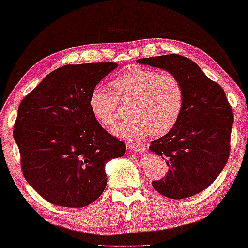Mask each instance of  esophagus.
I'll return each mask as SVG.
<instances>
[{"instance_id": "1", "label": "esophagus", "mask_w": 248, "mask_h": 248, "mask_svg": "<svg viewBox=\"0 0 248 248\" xmlns=\"http://www.w3.org/2000/svg\"><path fill=\"white\" fill-rule=\"evenodd\" d=\"M128 147L131 151L133 152H144L145 151V146L141 143H128Z\"/></svg>"}]
</instances>
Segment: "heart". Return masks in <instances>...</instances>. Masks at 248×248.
I'll return each instance as SVG.
<instances>
[{
	"instance_id": "heart-1",
	"label": "heart",
	"mask_w": 248,
	"mask_h": 248,
	"mask_svg": "<svg viewBox=\"0 0 248 248\" xmlns=\"http://www.w3.org/2000/svg\"><path fill=\"white\" fill-rule=\"evenodd\" d=\"M112 84L116 93L104 86H96L89 105L95 119L108 127L119 119V97L134 100L129 111L132 119L113 129L116 136L133 140L149 133L162 136L176 126L185 104L184 87L176 76L135 66L126 69Z\"/></svg>"
}]
</instances>
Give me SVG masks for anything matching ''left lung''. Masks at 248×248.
I'll return each instance as SVG.
<instances>
[{"label":"left lung","instance_id":"1","mask_svg":"<svg viewBox=\"0 0 248 248\" xmlns=\"http://www.w3.org/2000/svg\"><path fill=\"white\" fill-rule=\"evenodd\" d=\"M136 62L168 71L184 87L185 104L179 121L149 146L169 167L165 178L152 185L170 199L192 197L217 179L229 159L232 108L221 86L191 59L171 54Z\"/></svg>","mask_w":248,"mask_h":248}]
</instances>
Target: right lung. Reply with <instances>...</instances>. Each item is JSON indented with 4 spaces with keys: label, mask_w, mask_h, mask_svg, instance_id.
Returning <instances> with one entry per match:
<instances>
[{
    "label": "right lung",
    "mask_w": 248,
    "mask_h": 248,
    "mask_svg": "<svg viewBox=\"0 0 248 248\" xmlns=\"http://www.w3.org/2000/svg\"><path fill=\"white\" fill-rule=\"evenodd\" d=\"M115 62L67 64L47 75L18 107L14 140L23 174L45 200L64 208L94 202L107 186L105 164L126 146L91 112L93 89Z\"/></svg>",
    "instance_id": "1"
}]
</instances>
